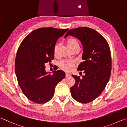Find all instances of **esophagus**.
Wrapping results in <instances>:
<instances>
[{"instance_id":"esophagus-1","label":"esophagus","mask_w":127,"mask_h":127,"mask_svg":"<svg viewBox=\"0 0 127 127\" xmlns=\"http://www.w3.org/2000/svg\"><path fill=\"white\" fill-rule=\"evenodd\" d=\"M69 76H70V74H67V73H66V74H65V77H69Z\"/></svg>"}]
</instances>
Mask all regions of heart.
I'll return each instance as SVG.
<instances>
[{
    "label": "heart",
    "instance_id": "1",
    "mask_svg": "<svg viewBox=\"0 0 127 127\" xmlns=\"http://www.w3.org/2000/svg\"><path fill=\"white\" fill-rule=\"evenodd\" d=\"M66 44L67 47L70 50L72 51L76 49L79 48V43L78 41L74 38H69L66 41ZM59 44H56L54 48V53L55 54L57 53L58 49L59 48ZM75 65H76V62L73 61H62L60 64V67L62 70L65 71H70L73 69Z\"/></svg>",
    "mask_w": 127,
    "mask_h": 127
}]
</instances>
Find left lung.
I'll use <instances>...</instances> for the list:
<instances>
[{"mask_svg":"<svg viewBox=\"0 0 127 127\" xmlns=\"http://www.w3.org/2000/svg\"><path fill=\"white\" fill-rule=\"evenodd\" d=\"M68 35L78 38L83 44L84 61L77 70L83 71L85 74L82 78L72 75L75 83L70 92L76 101L88 103L101 94L109 80L112 70L109 46L103 35L89 27L71 29L66 33L65 38Z\"/></svg>","mask_w":127,"mask_h":127,"instance_id":"1","label":"left lung"}]
</instances>
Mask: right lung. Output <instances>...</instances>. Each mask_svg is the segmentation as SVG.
<instances>
[{"label": "right lung", "instance_id": "right-lung-1", "mask_svg": "<svg viewBox=\"0 0 127 127\" xmlns=\"http://www.w3.org/2000/svg\"><path fill=\"white\" fill-rule=\"evenodd\" d=\"M68 29L40 28L24 38L18 50L15 72L24 95L34 103L43 104L52 98L57 84L65 78L62 70L47 72L45 64L54 59V48L59 38Z\"/></svg>", "mask_w": 127, "mask_h": 127}]
</instances>
